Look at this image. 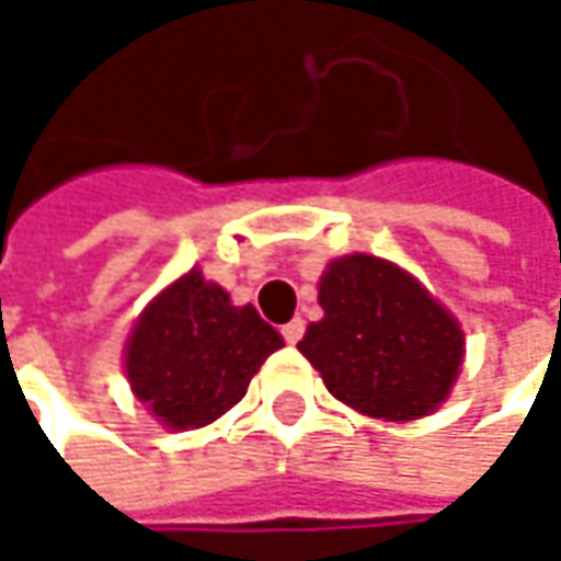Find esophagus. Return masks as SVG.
<instances>
[{"label":"esophagus","instance_id":"esophagus-1","mask_svg":"<svg viewBox=\"0 0 561 561\" xmlns=\"http://www.w3.org/2000/svg\"><path fill=\"white\" fill-rule=\"evenodd\" d=\"M301 334H305V321H301V318H291V321L282 328V337H285L288 344H298V341H301Z\"/></svg>","mask_w":561,"mask_h":561}]
</instances>
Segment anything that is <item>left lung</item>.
Instances as JSON below:
<instances>
[{"mask_svg":"<svg viewBox=\"0 0 561 561\" xmlns=\"http://www.w3.org/2000/svg\"><path fill=\"white\" fill-rule=\"evenodd\" d=\"M318 305L324 318L298 351L334 399L383 422L422 419L448 399L465 331L412 273L370 253L337 256L321 273Z\"/></svg>","mask_w":561,"mask_h":561,"instance_id":"obj_1","label":"left lung"}]
</instances>
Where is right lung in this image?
Masks as SVG:
<instances>
[{
	"label": "right lung",
	"mask_w": 561,
	"mask_h": 561,
	"mask_svg": "<svg viewBox=\"0 0 561 561\" xmlns=\"http://www.w3.org/2000/svg\"><path fill=\"white\" fill-rule=\"evenodd\" d=\"M279 347L282 334L253 305H233L227 288L187 270L136 318L123 370L149 415L187 432L230 412Z\"/></svg>",
	"instance_id": "add662e5"
}]
</instances>
